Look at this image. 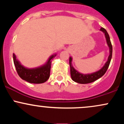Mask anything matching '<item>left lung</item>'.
<instances>
[{"mask_svg":"<svg viewBox=\"0 0 124 124\" xmlns=\"http://www.w3.org/2000/svg\"><path fill=\"white\" fill-rule=\"evenodd\" d=\"M104 34L105 37L106 38L107 44L108 46L109 47V56L108 57L107 61L104 64V65L101 68L100 70L97 72H93L92 73H88V74H83L76 70L73 66H72V58L69 57V65H70V75L72 79L74 82H76V83H80V84H87L92 83V82H94L101 77H102L104 75L105 73L106 72L108 68V66L110 63L111 60L112 58V47L111 45V42L110 41V38L108 34L107 31H106V29L101 27L100 30Z\"/></svg>","mask_w":124,"mask_h":124,"instance_id":"1","label":"left lung"}]
</instances>
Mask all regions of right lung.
Returning <instances> with one entry per match:
<instances>
[{
    "instance_id": "right-lung-1",
    "label": "right lung",
    "mask_w": 124,
    "mask_h": 124,
    "mask_svg": "<svg viewBox=\"0 0 124 124\" xmlns=\"http://www.w3.org/2000/svg\"><path fill=\"white\" fill-rule=\"evenodd\" d=\"M56 55V54L52 55L44 65L35 68H27L21 65L15 54H13V58L17 72L23 80L30 83L39 84L44 83L49 79L51 62Z\"/></svg>"
}]
</instances>
